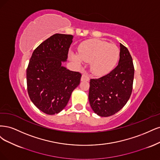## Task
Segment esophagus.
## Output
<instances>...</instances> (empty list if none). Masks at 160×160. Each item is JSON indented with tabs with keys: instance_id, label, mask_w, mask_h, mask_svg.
Here are the masks:
<instances>
[{
	"instance_id": "esophagus-1",
	"label": "esophagus",
	"mask_w": 160,
	"mask_h": 160,
	"mask_svg": "<svg viewBox=\"0 0 160 160\" xmlns=\"http://www.w3.org/2000/svg\"><path fill=\"white\" fill-rule=\"evenodd\" d=\"M89 80H90V78L86 73H84L82 75L81 81H89Z\"/></svg>"
}]
</instances>
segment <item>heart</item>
Instances as JSON below:
<instances>
[{"instance_id": "1", "label": "heart", "mask_w": 160, "mask_h": 160, "mask_svg": "<svg viewBox=\"0 0 160 160\" xmlns=\"http://www.w3.org/2000/svg\"><path fill=\"white\" fill-rule=\"evenodd\" d=\"M120 56V50L114 44L98 39L86 41L78 48V54L70 52L69 57L76 64L90 62L92 74L103 76L114 68Z\"/></svg>"}]
</instances>
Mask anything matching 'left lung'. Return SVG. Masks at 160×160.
I'll use <instances>...</instances> for the list:
<instances>
[{"instance_id":"obj_1","label":"left lung","mask_w":160,"mask_h":160,"mask_svg":"<svg viewBox=\"0 0 160 160\" xmlns=\"http://www.w3.org/2000/svg\"><path fill=\"white\" fill-rule=\"evenodd\" d=\"M120 60L109 74L91 79L88 99L97 115L108 117L115 114L126 105L131 96L134 67L130 52L120 43Z\"/></svg>"}]
</instances>
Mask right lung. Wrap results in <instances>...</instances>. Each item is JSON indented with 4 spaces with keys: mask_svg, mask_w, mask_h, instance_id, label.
I'll return each mask as SVG.
<instances>
[{
    "mask_svg": "<svg viewBox=\"0 0 160 160\" xmlns=\"http://www.w3.org/2000/svg\"><path fill=\"white\" fill-rule=\"evenodd\" d=\"M73 36L55 34L36 48L27 70V90L40 110L53 115L68 104L72 92L80 84L81 74L62 63L67 61Z\"/></svg>",
    "mask_w": 160,
    "mask_h": 160,
    "instance_id": "add662e5",
    "label": "right lung"
}]
</instances>
